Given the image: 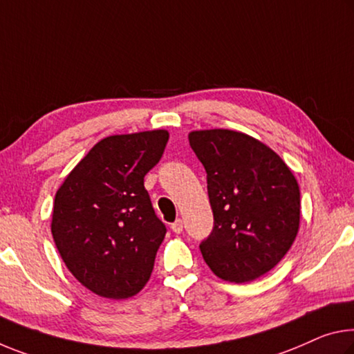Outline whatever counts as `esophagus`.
<instances>
[{
    "label": "esophagus",
    "instance_id": "esophagus-1",
    "mask_svg": "<svg viewBox=\"0 0 354 354\" xmlns=\"http://www.w3.org/2000/svg\"><path fill=\"white\" fill-rule=\"evenodd\" d=\"M183 221H181V218H178V221H175V222H173L171 223V230H173V232H175V233H181L183 232Z\"/></svg>",
    "mask_w": 354,
    "mask_h": 354
}]
</instances>
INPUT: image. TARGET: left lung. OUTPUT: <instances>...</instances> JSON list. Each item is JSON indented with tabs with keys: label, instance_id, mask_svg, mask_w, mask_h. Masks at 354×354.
Segmentation results:
<instances>
[{
	"label": "left lung",
	"instance_id": "obj_1",
	"mask_svg": "<svg viewBox=\"0 0 354 354\" xmlns=\"http://www.w3.org/2000/svg\"><path fill=\"white\" fill-rule=\"evenodd\" d=\"M189 143L206 170L214 228L200 244L222 280L250 282L287 255L299 232L298 181L276 151L244 132L205 129Z\"/></svg>",
	"mask_w": 354,
	"mask_h": 354
}]
</instances>
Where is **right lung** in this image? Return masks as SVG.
Instances as JSON below:
<instances>
[{"label":"right lung","mask_w":354,"mask_h":354,"mask_svg":"<svg viewBox=\"0 0 354 354\" xmlns=\"http://www.w3.org/2000/svg\"><path fill=\"white\" fill-rule=\"evenodd\" d=\"M168 131L102 138L56 190L52 236L64 265L89 291L127 299L147 285L165 225L143 178L160 160Z\"/></svg>","instance_id":"add662e5"}]
</instances>
